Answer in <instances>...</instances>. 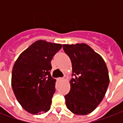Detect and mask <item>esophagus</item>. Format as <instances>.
I'll return each mask as SVG.
<instances>
[{"label":"esophagus","mask_w":123,"mask_h":123,"mask_svg":"<svg viewBox=\"0 0 123 123\" xmlns=\"http://www.w3.org/2000/svg\"><path fill=\"white\" fill-rule=\"evenodd\" d=\"M64 80H65V79H64V78H60L59 79V81H64Z\"/></svg>","instance_id":"34e87169"}]
</instances>
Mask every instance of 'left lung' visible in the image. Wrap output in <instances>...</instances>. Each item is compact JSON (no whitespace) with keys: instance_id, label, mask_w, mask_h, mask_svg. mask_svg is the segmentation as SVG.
Masks as SVG:
<instances>
[{"instance_id":"left-lung-1","label":"left lung","mask_w":123,"mask_h":123,"mask_svg":"<svg viewBox=\"0 0 123 123\" xmlns=\"http://www.w3.org/2000/svg\"><path fill=\"white\" fill-rule=\"evenodd\" d=\"M75 79L69 81L70 91L64 96L66 105L77 115L91 113L101 103L109 85V71L99 54L86 43L64 44Z\"/></svg>"}]
</instances>
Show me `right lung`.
<instances>
[{
    "mask_svg": "<svg viewBox=\"0 0 123 123\" xmlns=\"http://www.w3.org/2000/svg\"><path fill=\"white\" fill-rule=\"evenodd\" d=\"M62 44L37 40L22 52L12 68V91L22 108L32 114L47 112L55 91L51 61Z\"/></svg>",
    "mask_w": 123,
    "mask_h": 123,
    "instance_id": "obj_1",
    "label": "right lung"
}]
</instances>
